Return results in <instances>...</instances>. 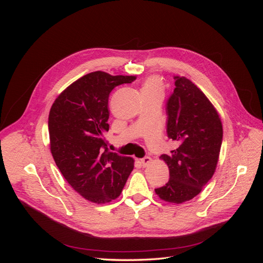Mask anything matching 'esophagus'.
<instances>
[{
  "label": "esophagus",
  "instance_id": "obj_1",
  "mask_svg": "<svg viewBox=\"0 0 263 263\" xmlns=\"http://www.w3.org/2000/svg\"><path fill=\"white\" fill-rule=\"evenodd\" d=\"M151 158L150 157H148V156H146V157H144V158H141L140 159V162H141V164L144 165V166H147V165H149L150 163H151Z\"/></svg>",
  "mask_w": 263,
  "mask_h": 263
}]
</instances>
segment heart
<instances>
[{"label": "heart", "mask_w": 263, "mask_h": 263, "mask_svg": "<svg viewBox=\"0 0 263 263\" xmlns=\"http://www.w3.org/2000/svg\"><path fill=\"white\" fill-rule=\"evenodd\" d=\"M162 82L158 77H149L142 86V93L162 92Z\"/></svg>", "instance_id": "b5f03b06"}]
</instances>
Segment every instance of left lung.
<instances>
[{
  "instance_id": "left-lung-1",
  "label": "left lung",
  "mask_w": 263,
  "mask_h": 263,
  "mask_svg": "<svg viewBox=\"0 0 263 263\" xmlns=\"http://www.w3.org/2000/svg\"><path fill=\"white\" fill-rule=\"evenodd\" d=\"M173 93L166 102V134L178 148L160 158L168 164L170 179L155 189L161 200L180 204L192 200L216 170L222 126L216 108L206 95L184 77H174Z\"/></svg>"
}]
</instances>
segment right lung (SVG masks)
<instances>
[{"label":"right lung","mask_w":263,"mask_h":263,"mask_svg":"<svg viewBox=\"0 0 263 263\" xmlns=\"http://www.w3.org/2000/svg\"><path fill=\"white\" fill-rule=\"evenodd\" d=\"M134 76L103 71L85 74L55 99L48 117L53 160L72 189L85 200L105 204L121 195L134 169V159L107 149L108 97Z\"/></svg>","instance_id":"add662e5"}]
</instances>
